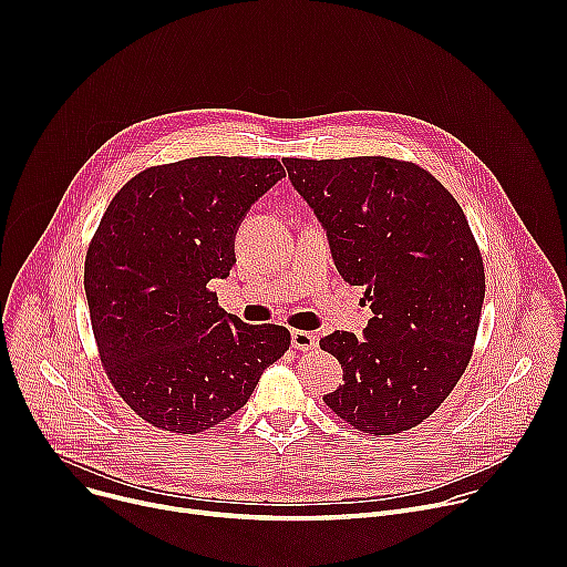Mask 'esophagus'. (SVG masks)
<instances>
[{"label": "esophagus", "instance_id": "esophagus-1", "mask_svg": "<svg viewBox=\"0 0 567 567\" xmlns=\"http://www.w3.org/2000/svg\"><path fill=\"white\" fill-rule=\"evenodd\" d=\"M318 346V339L309 332H302V330H293L291 332V348L293 350H300V352H307V350H316Z\"/></svg>", "mask_w": 567, "mask_h": 567}]
</instances>
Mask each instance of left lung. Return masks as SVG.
I'll use <instances>...</instances> for the list:
<instances>
[{
  "instance_id": "left-lung-1",
  "label": "left lung",
  "mask_w": 567,
  "mask_h": 567,
  "mask_svg": "<svg viewBox=\"0 0 567 567\" xmlns=\"http://www.w3.org/2000/svg\"><path fill=\"white\" fill-rule=\"evenodd\" d=\"M328 233L339 274L365 287L363 339L332 332L343 385L322 401L370 435L422 424L468 365L484 300L482 256L453 195L424 168L385 156L282 158Z\"/></svg>"
}]
</instances>
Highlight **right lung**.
I'll use <instances>...</instances> for the list:
<instances>
[{
  "mask_svg": "<svg viewBox=\"0 0 567 567\" xmlns=\"http://www.w3.org/2000/svg\"><path fill=\"white\" fill-rule=\"evenodd\" d=\"M285 177L278 158L195 156L130 179L85 260L101 361L147 424L195 435L249 401L289 350L282 326H249L217 305L210 280L235 265V233Z\"/></svg>",
  "mask_w": 567,
  "mask_h": 567,
  "instance_id": "add662e5",
  "label": "right lung"
}]
</instances>
